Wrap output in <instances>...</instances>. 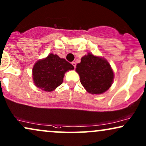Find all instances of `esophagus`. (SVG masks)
<instances>
[{"label":"esophagus","instance_id":"1","mask_svg":"<svg viewBox=\"0 0 146 146\" xmlns=\"http://www.w3.org/2000/svg\"><path fill=\"white\" fill-rule=\"evenodd\" d=\"M71 64H72V65H73V67H74V68L76 67V63H75V62H72Z\"/></svg>","mask_w":146,"mask_h":146}]
</instances>
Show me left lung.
<instances>
[{
  "label": "left lung",
  "mask_w": 146,
  "mask_h": 146,
  "mask_svg": "<svg viewBox=\"0 0 146 146\" xmlns=\"http://www.w3.org/2000/svg\"><path fill=\"white\" fill-rule=\"evenodd\" d=\"M75 71L86 91L92 94H100L111 87L114 73L110 64L104 58L88 53L83 56Z\"/></svg>",
  "instance_id": "obj_1"
}]
</instances>
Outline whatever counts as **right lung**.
Masks as SVG:
<instances>
[{
  "mask_svg": "<svg viewBox=\"0 0 146 146\" xmlns=\"http://www.w3.org/2000/svg\"><path fill=\"white\" fill-rule=\"evenodd\" d=\"M74 67L64 58L50 54L38 60L32 69L33 80L36 87L46 92L54 91L63 82L64 73Z\"/></svg>",
  "mask_w": 146,
  "mask_h": 146,
  "instance_id": "add662e5",
  "label": "right lung"
}]
</instances>
